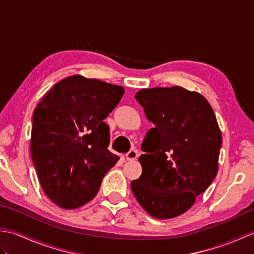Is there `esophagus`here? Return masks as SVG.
Returning a JSON list of instances; mask_svg holds the SVG:
<instances>
[{"mask_svg":"<svg viewBox=\"0 0 254 254\" xmlns=\"http://www.w3.org/2000/svg\"><path fill=\"white\" fill-rule=\"evenodd\" d=\"M137 156H138L137 150L136 149H132V150H130V152L127 154L126 157H127V160H135L137 158Z\"/></svg>","mask_w":254,"mask_h":254,"instance_id":"obj_1","label":"esophagus"}]
</instances>
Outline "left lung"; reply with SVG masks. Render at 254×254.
Masks as SVG:
<instances>
[{
	"label": "left lung",
	"instance_id": "obj_1",
	"mask_svg": "<svg viewBox=\"0 0 254 254\" xmlns=\"http://www.w3.org/2000/svg\"><path fill=\"white\" fill-rule=\"evenodd\" d=\"M135 99L155 127L142 143V175L131 182L150 216L170 219L192 207L215 179L222 132L209 102L180 86L138 90Z\"/></svg>",
	"mask_w": 254,
	"mask_h": 254
}]
</instances>
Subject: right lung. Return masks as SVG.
<instances>
[{"label":"right lung","mask_w":254,"mask_h":254,"mask_svg":"<svg viewBox=\"0 0 254 254\" xmlns=\"http://www.w3.org/2000/svg\"><path fill=\"white\" fill-rule=\"evenodd\" d=\"M123 94L122 86L72 75L37 105L31 158L42 190L58 206L74 209L91 201L119 160L107 149L109 127L104 120Z\"/></svg>","instance_id":"add662e5"}]
</instances>
